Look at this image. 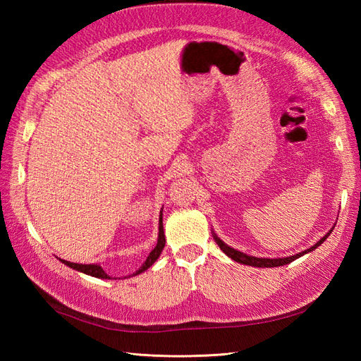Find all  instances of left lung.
<instances>
[{"label":"left lung","mask_w":361,"mask_h":361,"mask_svg":"<svg viewBox=\"0 0 361 361\" xmlns=\"http://www.w3.org/2000/svg\"><path fill=\"white\" fill-rule=\"evenodd\" d=\"M334 229V228H332ZM332 229L331 231H329L324 237H321V239L313 245V247H310V248H307V250H304V251H301V252H298V255H293V256H287V257H255V256H250V255H245V252H242V251H239V250H234L233 247H229V245H226L224 240L220 239V237L212 231V237H214V240H216V243L219 245L220 247V250L225 252V255L228 256V257H231L233 260H235V262H239V264H243V265H250V267H259V268H273V267H282V265H287V264H290V262H293L295 259H298V257H301V256H304V255H307V252H310V251H313L315 248H318L321 243H323L329 235H331V233H332Z\"/></svg>","instance_id":"1"}]
</instances>
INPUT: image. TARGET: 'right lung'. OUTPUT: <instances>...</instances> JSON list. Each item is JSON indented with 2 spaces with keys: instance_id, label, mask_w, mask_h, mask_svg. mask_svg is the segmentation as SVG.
<instances>
[{
  "instance_id": "1",
  "label": "right lung",
  "mask_w": 361,
  "mask_h": 361,
  "mask_svg": "<svg viewBox=\"0 0 361 361\" xmlns=\"http://www.w3.org/2000/svg\"><path fill=\"white\" fill-rule=\"evenodd\" d=\"M164 245H166V237H164V228H163V209H161L159 211V220H158V240H157L155 248H153L149 252V256H147V259H145V262L140 267V270H136V273H133V276L144 273L145 270H147V268H150L153 264H155V260L159 257L161 252H163ZM59 260L62 264H65L66 267L73 268V270H75V271L85 273L88 276H93V278H99V279H111L99 264H74V262H68V260H63V259H59Z\"/></svg>"
}]
</instances>
